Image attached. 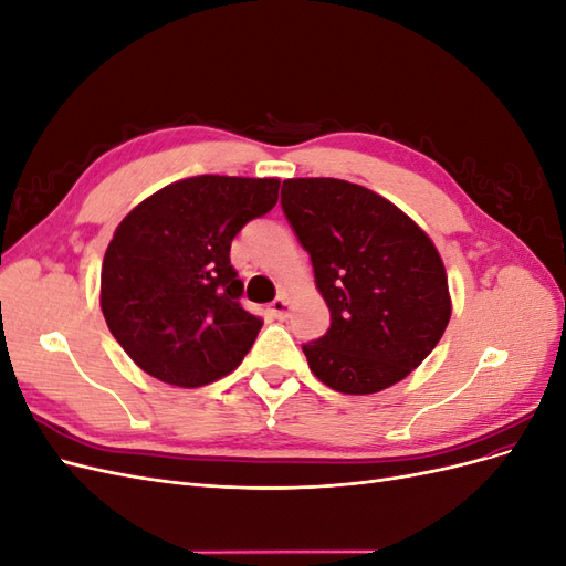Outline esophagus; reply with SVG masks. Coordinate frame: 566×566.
Masks as SVG:
<instances>
[{"instance_id":"34e87169","label":"esophagus","mask_w":566,"mask_h":566,"mask_svg":"<svg viewBox=\"0 0 566 566\" xmlns=\"http://www.w3.org/2000/svg\"><path fill=\"white\" fill-rule=\"evenodd\" d=\"M287 312H290V300H287L285 293H281L276 300L271 302V314L276 318H285Z\"/></svg>"}]
</instances>
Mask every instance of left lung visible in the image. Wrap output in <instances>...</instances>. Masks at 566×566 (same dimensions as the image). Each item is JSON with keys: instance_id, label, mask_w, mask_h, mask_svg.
Wrapping results in <instances>:
<instances>
[{"instance_id": "left-lung-1", "label": "left lung", "mask_w": 566, "mask_h": 566, "mask_svg": "<svg viewBox=\"0 0 566 566\" xmlns=\"http://www.w3.org/2000/svg\"><path fill=\"white\" fill-rule=\"evenodd\" d=\"M281 205L331 310L328 333L302 345L312 373L342 394L403 380L451 318L430 235L387 198L342 179H285Z\"/></svg>"}]
</instances>
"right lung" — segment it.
<instances>
[{
	"instance_id": "obj_1",
	"label": "right lung",
	"mask_w": 566,
	"mask_h": 566,
	"mask_svg": "<svg viewBox=\"0 0 566 566\" xmlns=\"http://www.w3.org/2000/svg\"><path fill=\"white\" fill-rule=\"evenodd\" d=\"M279 186L200 175L160 188L119 221L101 266V312L153 378L193 389L241 366L262 318L238 302L231 241L276 205Z\"/></svg>"
}]
</instances>
